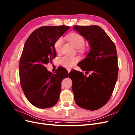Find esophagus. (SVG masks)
Listing matches in <instances>:
<instances>
[{
  "instance_id": "1",
  "label": "esophagus",
  "mask_w": 135,
  "mask_h": 135,
  "mask_svg": "<svg viewBox=\"0 0 135 135\" xmlns=\"http://www.w3.org/2000/svg\"><path fill=\"white\" fill-rule=\"evenodd\" d=\"M67 70H68V73H69L71 71V69H70V68H67Z\"/></svg>"
}]
</instances>
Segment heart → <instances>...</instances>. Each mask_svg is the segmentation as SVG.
I'll use <instances>...</instances> for the list:
<instances>
[{
	"instance_id": "b5f03b06",
	"label": "heart",
	"mask_w": 135,
	"mask_h": 135,
	"mask_svg": "<svg viewBox=\"0 0 135 135\" xmlns=\"http://www.w3.org/2000/svg\"><path fill=\"white\" fill-rule=\"evenodd\" d=\"M67 39L70 41L73 45L76 48L81 49L85 44L84 37L80 34L72 33L67 35ZM62 44V39L60 37L56 40L54 44L55 50L57 52H59L61 50ZM79 61V58L76 56H64L60 58V62L62 66L66 68H71Z\"/></svg>"
}]
</instances>
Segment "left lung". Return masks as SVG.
Instances as JSON below:
<instances>
[{"label":"left lung","mask_w":135,"mask_h":135,"mask_svg":"<svg viewBox=\"0 0 135 135\" xmlns=\"http://www.w3.org/2000/svg\"><path fill=\"white\" fill-rule=\"evenodd\" d=\"M89 42L90 51L78 65L83 71H91L87 77L73 70L69 78L76 104L91 111L98 110L110 100L118 71L115 45L105 31L98 25L73 26Z\"/></svg>","instance_id":"8db88e82"}]
</instances>
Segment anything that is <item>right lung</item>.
Wrapping results in <instances>:
<instances>
[{
	"mask_svg": "<svg viewBox=\"0 0 135 135\" xmlns=\"http://www.w3.org/2000/svg\"><path fill=\"white\" fill-rule=\"evenodd\" d=\"M69 28L42 26L30 34L24 44L19 63L20 84L26 99L37 108H49L57 103L62 80L70 74L62 67L54 74L45 66L56 56L55 41Z\"/></svg>",
	"mask_w": 135,
	"mask_h": 135,
	"instance_id": "1",
	"label": "right lung"
}]
</instances>
